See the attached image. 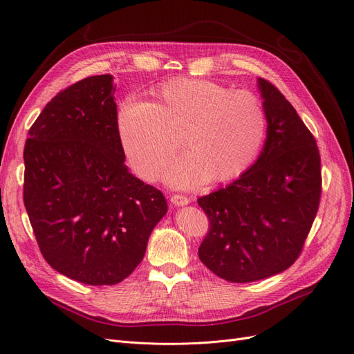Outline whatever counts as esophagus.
<instances>
[{"label": "esophagus", "mask_w": 354, "mask_h": 354, "mask_svg": "<svg viewBox=\"0 0 354 354\" xmlns=\"http://www.w3.org/2000/svg\"><path fill=\"white\" fill-rule=\"evenodd\" d=\"M171 202H173L176 207H181V205H187V203L190 202V199L186 195L176 194V195L171 196Z\"/></svg>", "instance_id": "obj_1"}]
</instances>
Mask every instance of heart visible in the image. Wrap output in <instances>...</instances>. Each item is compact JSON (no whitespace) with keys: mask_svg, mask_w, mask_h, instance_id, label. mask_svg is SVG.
Instances as JSON below:
<instances>
[{"mask_svg":"<svg viewBox=\"0 0 354 354\" xmlns=\"http://www.w3.org/2000/svg\"><path fill=\"white\" fill-rule=\"evenodd\" d=\"M158 102L134 94L121 102L116 128L131 167L155 178L180 147L183 134L190 152L169 167L167 180L189 187L212 176L236 178L259 156L267 113L261 100L209 80H171L155 91Z\"/></svg>","mask_w":354,"mask_h":354,"instance_id":"obj_1","label":"heart"}]
</instances>
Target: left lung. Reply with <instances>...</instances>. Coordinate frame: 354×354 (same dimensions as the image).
<instances>
[{
  "label": "left lung",
  "instance_id": "1",
  "mask_svg": "<svg viewBox=\"0 0 354 354\" xmlns=\"http://www.w3.org/2000/svg\"><path fill=\"white\" fill-rule=\"evenodd\" d=\"M259 87L267 113L263 152L227 187L198 199L209 221L199 259L233 283L261 281L295 263L322 194L313 134L272 82L259 78Z\"/></svg>",
  "mask_w": 354,
  "mask_h": 354
}]
</instances>
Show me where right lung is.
Segmentation results:
<instances>
[{
	"mask_svg": "<svg viewBox=\"0 0 354 354\" xmlns=\"http://www.w3.org/2000/svg\"><path fill=\"white\" fill-rule=\"evenodd\" d=\"M111 75L53 97L28 131L24 202L46 261L85 285H115L143 260L168 209L124 165Z\"/></svg>",
	"mask_w": 354,
	"mask_h": 354,
	"instance_id": "obj_1",
	"label": "right lung"
}]
</instances>
